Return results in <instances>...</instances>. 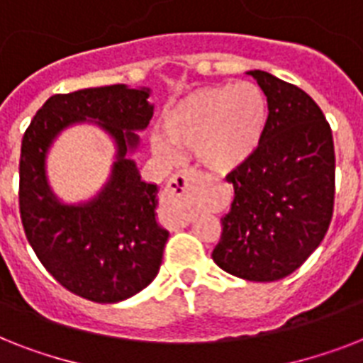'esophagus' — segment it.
Masks as SVG:
<instances>
[{"label": "esophagus", "mask_w": 363, "mask_h": 363, "mask_svg": "<svg viewBox=\"0 0 363 363\" xmlns=\"http://www.w3.org/2000/svg\"><path fill=\"white\" fill-rule=\"evenodd\" d=\"M199 182L196 171L184 169L173 175L162 194V205L177 216V220L182 226H186L192 220V205H190V194Z\"/></svg>", "instance_id": "1"}]
</instances>
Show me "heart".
<instances>
[{
	"instance_id": "obj_1",
	"label": "heart",
	"mask_w": 363,
	"mask_h": 363,
	"mask_svg": "<svg viewBox=\"0 0 363 363\" xmlns=\"http://www.w3.org/2000/svg\"><path fill=\"white\" fill-rule=\"evenodd\" d=\"M269 105L254 82L216 84L194 90L169 105L162 130L150 135L154 152L179 158V147L194 148L199 165L215 175H228L250 162L264 143Z\"/></svg>"
}]
</instances>
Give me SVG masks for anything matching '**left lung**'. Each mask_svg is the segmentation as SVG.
I'll list each match as a JSON object with an SVG mask.
<instances>
[{
	"instance_id": "1",
	"label": "left lung",
	"mask_w": 363,
	"mask_h": 363,
	"mask_svg": "<svg viewBox=\"0 0 363 363\" xmlns=\"http://www.w3.org/2000/svg\"><path fill=\"white\" fill-rule=\"evenodd\" d=\"M264 90L269 124L250 162L226 177L233 201L222 218L215 264L245 281L294 273L326 235L335 196V152L326 116L309 94L248 71Z\"/></svg>"
}]
</instances>
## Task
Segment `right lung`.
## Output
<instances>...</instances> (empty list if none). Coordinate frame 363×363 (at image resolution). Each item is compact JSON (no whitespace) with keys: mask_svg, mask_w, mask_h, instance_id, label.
Segmentation results:
<instances>
[{"mask_svg":"<svg viewBox=\"0 0 363 363\" xmlns=\"http://www.w3.org/2000/svg\"><path fill=\"white\" fill-rule=\"evenodd\" d=\"M150 88L125 84L56 94L37 111L20 150V218L45 269L69 292L116 303L147 288L169 232L156 222L158 186L141 181L139 135L152 118ZM96 123L116 145L108 182L94 199L62 202L48 184L46 156L61 131Z\"/></svg>","mask_w":363,"mask_h":363,"instance_id":"right-lung-1","label":"right lung"}]
</instances>
